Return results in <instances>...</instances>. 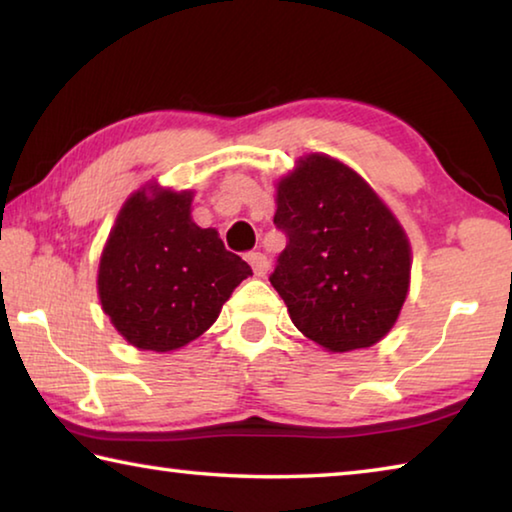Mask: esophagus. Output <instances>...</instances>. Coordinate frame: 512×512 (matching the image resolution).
Returning <instances> with one entry per match:
<instances>
[{
    "instance_id": "esophagus-1",
    "label": "esophagus",
    "mask_w": 512,
    "mask_h": 512,
    "mask_svg": "<svg viewBox=\"0 0 512 512\" xmlns=\"http://www.w3.org/2000/svg\"><path fill=\"white\" fill-rule=\"evenodd\" d=\"M248 264L253 266V273L257 277H264L271 268V259H268L264 253H248Z\"/></svg>"
}]
</instances>
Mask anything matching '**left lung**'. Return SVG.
Returning a JSON list of instances; mask_svg holds the SVG:
<instances>
[{
  "label": "left lung",
  "mask_w": 512,
  "mask_h": 512,
  "mask_svg": "<svg viewBox=\"0 0 512 512\" xmlns=\"http://www.w3.org/2000/svg\"><path fill=\"white\" fill-rule=\"evenodd\" d=\"M289 244L271 275L302 334L327 352L366 350L397 323L411 284L409 237L357 171L307 153L275 185Z\"/></svg>",
  "instance_id": "8db88e82"
}]
</instances>
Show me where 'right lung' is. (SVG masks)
<instances>
[{"label":"right lung","mask_w":512,"mask_h":512,"mask_svg":"<svg viewBox=\"0 0 512 512\" xmlns=\"http://www.w3.org/2000/svg\"><path fill=\"white\" fill-rule=\"evenodd\" d=\"M192 189L153 180L126 198L99 259L103 314L137 350L173 352L207 332L253 275L219 232L192 219Z\"/></svg>","instance_id":"right-lung-1"}]
</instances>
